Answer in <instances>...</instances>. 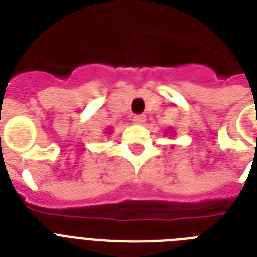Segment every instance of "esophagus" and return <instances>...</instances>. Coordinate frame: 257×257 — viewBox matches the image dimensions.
<instances>
[{"label":"esophagus","mask_w":257,"mask_h":257,"mask_svg":"<svg viewBox=\"0 0 257 257\" xmlns=\"http://www.w3.org/2000/svg\"><path fill=\"white\" fill-rule=\"evenodd\" d=\"M133 122L136 125H143L145 122V117L141 116V114H139V116H135L133 117Z\"/></svg>","instance_id":"obj_1"}]
</instances>
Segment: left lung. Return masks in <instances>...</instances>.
<instances>
[{
  "mask_svg": "<svg viewBox=\"0 0 257 257\" xmlns=\"http://www.w3.org/2000/svg\"><path fill=\"white\" fill-rule=\"evenodd\" d=\"M165 133H168V132H165ZM171 133H175V132H171Z\"/></svg>",
  "mask_w": 257,
  "mask_h": 257,
  "instance_id": "8db88e82",
  "label": "left lung"
}]
</instances>
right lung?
<instances>
[{
	"instance_id": "right-lung-1",
	"label": "right lung",
	"mask_w": 257,
	"mask_h": 257,
	"mask_svg": "<svg viewBox=\"0 0 257 257\" xmlns=\"http://www.w3.org/2000/svg\"><path fill=\"white\" fill-rule=\"evenodd\" d=\"M110 132H112V131H110ZM110 132H108V133H110Z\"/></svg>"
}]
</instances>
